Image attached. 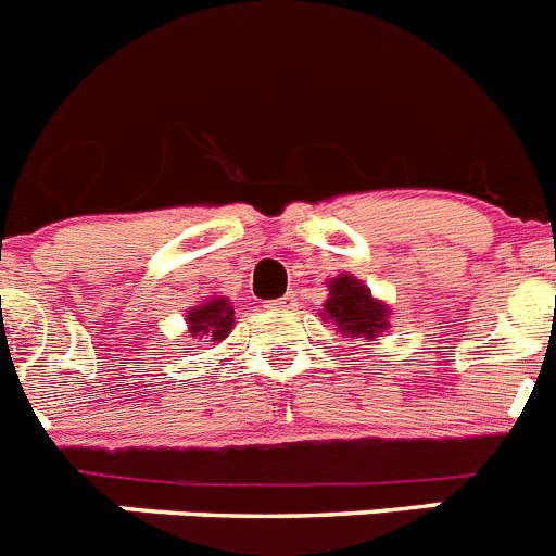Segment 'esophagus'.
Segmentation results:
<instances>
[{
  "label": "esophagus",
  "mask_w": 556,
  "mask_h": 556,
  "mask_svg": "<svg viewBox=\"0 0 556 556\" xmlns=\"http://www.w3.org/2000/svg\"><path fill=\"white\" fill-rule=\"evenodd\" d=\"M269 312H289L295 309V295H283L278 301H267Z\"/></svg>",
  "instance_id": "esophagus-1"
}]
</instances>
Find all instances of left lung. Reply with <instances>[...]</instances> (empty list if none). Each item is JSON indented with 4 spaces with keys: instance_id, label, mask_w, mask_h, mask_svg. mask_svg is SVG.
<instances>
[{
    "instance_id": "8db88e82",
    "label": "left lung",
    "mask_w": 556,
    "mask_h": 556,
    "mask_svg": "<svg viewBox=\"0 0 556 556\" xmlns=\"http://www.w3.org/2000/svg\"><path fill=\"white\" fill-rule=\"evenodd\" d=\"M331 298L324 303L326 320L337 324V329L349 337L371 340L388 326V309L371 298V292L351 275H340L329 287Z\"/></svg>"
}]
</instances>
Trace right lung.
<instances>
[{
    "label": "right lung",
    "mask_w": 556,
    "mask_h": 556,
    "mask_svg": "<svg viewBox=\"0 0 556 556\" xmlns=\"http://www.w3.org/2000/svg\"><path fill=\"white\" fill-rule=\"evenodd\" d=\"M232 306L225 298H213L197 309L188 312V331L199 343H219L232 329Z\"/></svg>",
    "instance_id": "obj_1"
}]
</instances>
